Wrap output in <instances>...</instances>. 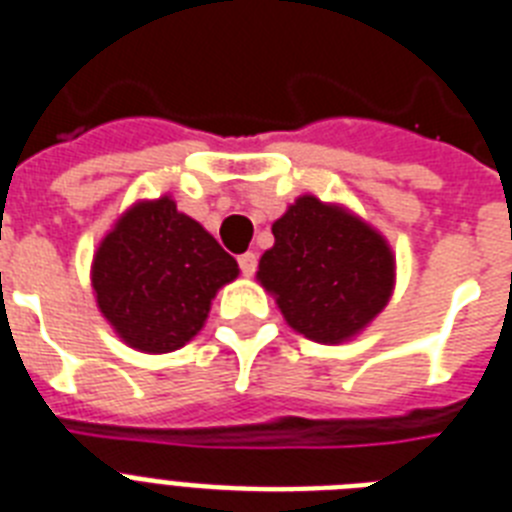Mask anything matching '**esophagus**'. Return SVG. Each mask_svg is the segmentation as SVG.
Returning <instances> with one entry per match:
<instances>
[{
  "label": "esophagus",
  "instance_id": "34e87169",
  "mask_svg": "<svg viewBox=\"0 0 512 512\" xmlns=\"http://www.w3.org/2000/svg\"><path fill=\"white\" fill-rule=\"evenodd\" d=\"M238 264H240V272L246 274V277H251V274L256 272V264H259V259H256V253L248 251V253H243V256H238Z\"/></svg>",
  "mask_w": 512,
  "mask_h": 512
}]
</instances>
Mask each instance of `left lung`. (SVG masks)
Masks as SVG:
<instances>
[{
	"label": "left lung",
	"mask_w": 512,
	"mask_h": 512,
	"mask_svg": "<svg viewBox=\"0 0 512 512\" xmlns=\"http://www.w3.org/2000/svg\"><path fill=\"white\" fill-rule=\"evenodd\" d=\"M272 235L256 280L298 335L340 345L361 335L390 303L395 253L382 232L348 206L298 196Z\"/></svg>",
	"instance_id": "8db88e82"
}]
</instances>
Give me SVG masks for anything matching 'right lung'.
I'll return each mask as SVG.
<instances>
[{
	"instance_id": "1",
	"label": "right lung",
	"mask_w": 512,
	"mask_h": 512,
	"mask_svg": "<svg viewBox=\"0 0 512 512\" xmlns=\"http://www.w3.org/2000/svg\"><path fill=\"white\" fill-rule=\"evenodd\" d=\"M238 274V261L172 196L122 211L91 261L101 316L128 348L154 356L193 340L219 287Z\"/></svg>"
}]
</instances>
